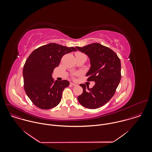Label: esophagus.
<instances>
[{
	"label": "esophagus",
	"mask_w": 152,
	"mask_h": 152,
	"mask_svg": "<svg viewBox=\"0 0 152 152\" xmlns=\"http://www.w3.org/2000/svg\"><path fill=\"white\" fill-rule=\"evenodd\" d=\"M70 85H71L72 86H77V84H75V83H70Z\"/></svg>",
	"instance_id": "1"
}]
</instances>
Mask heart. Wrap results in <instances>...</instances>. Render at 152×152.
<instances>
[{"label": "heart", "instance_id": "obj_1", "mask_svg": "<svg viewBox=\"0 0 152 152\" xmlns=\"http://www.w3.org/2000/svg\"><path fill=\"white\" fill-rule=\"evenodd\" d=\"M77 54H82V53H77Z\"/></svg>", "mask_w": 152, "mask_h": 152}]
</instances>
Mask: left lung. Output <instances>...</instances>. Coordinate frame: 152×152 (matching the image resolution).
Masks as SVG:
<instances>
[{"instance_id": "8db88e82", "label": "left lung", "mask_w": 152, "mask_h": 152, "mask_svg": "<svg viewBox=\"0 0 152 152\" xmlns=\"http://www.w3.org/2000/svg\"><path fill=\"white\" fill-rule=\"evenodd\" d=\"M89 57L91 68L87 73L88 81H95L92 88L80 84L83 92L78 96V102L89 109L100 108L114 95L121 79V64L117 54L111 49L99 43L76 47Z\"/></svg>"}]
</instances>
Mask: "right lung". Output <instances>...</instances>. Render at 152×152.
<instances>
[{
	"instance_id": "1",
	"label": "right lung",
	"mask_w": 152,
	"mask_h": 152,
	"mask_svg": "<svg viewBox=\"0 0 152 152\" xmlns=\"http://www.w3.org/2000/svg\"><path fill=\"white\" fill-rule=\"evenodd\" d=\"M77 49L49 43L35 49L28 57L23 70L24 88L37 107L49 109L60 102L63 91L69 83L66 80L54 83L51 74L63 56Z\"/></svg>"
}]
</instances>
